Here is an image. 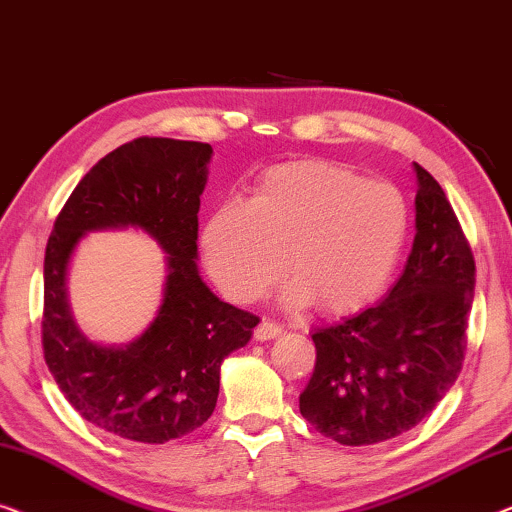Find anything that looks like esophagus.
Segmentation results:
<instances>
[{
  "instance_id": "1",
  "label": "esophagus",
  "mask_w": 512,
  "mask_h": 512,
  "mask_svg": "<svg viewBox=\"0 0 512 512\" xmlns=\"http://www.w3.org/2000/svg\"><path fill=\"white\" fill-rule=\"evenodd\" d=\"M280 334H283V327H280L278 322L266 320V318L259 320V325L255 327V338H257V341H271V338H276Z\"/></svg>"
}]
</instances>
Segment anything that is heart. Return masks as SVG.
I'll return each mask as SVG.
<instances>
[{"mask_svg":"<svg viewBox=\"0 0 512 512\" xmlns=\"http://www.w3.org/2000/svg\"><path fill=\"white\" fill-rule=\"evenodd\" d=\"M408 234V206L387 181L341 164L304 160L259 178L248 204L215 208L201 248L222 292L253 301L292 276L285 297L325 313L364 306L392 276ZM286 262H282V255Z\"/></svg>","mask_w":512,"mask_h":512,"instance_id":"obj_1","label":"heart"}]
</instances>
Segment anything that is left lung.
<instances>
[{
    "label": "left lung",
    "mask_w": 512,
    "mask_h": 512,
    "mask_svg": "<svg viewBox=\"0 0 512 512\" xmlns=\"http://www.w3.org/2000/svg\"><path fill=\"white\" fill-rule=\"evenodd\" d=\"M415 243L387 299L313 334L315 371L299 410L341 445L420 424L455 385L469 345L475 259L436 178L415 164Z\"/></svg>",
    "instance_id": "1"
}]
</instances>
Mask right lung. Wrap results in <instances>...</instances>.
Returning <instances> with one entry per match:
<instances>
[{
  "label": "right lung",
  "instance_id": "add662e5",
  "mask_svg": "<svg viewBox=\"0 0 512 512\" xmlns=\"http://www.w3.org/2000/svg\"><path fill=\"white\" fill-rule=\"evenodd\" d=\"M213 148L139 136L102 157L55 218L43 259V357L64 399L106 434L167 443L199 429L218 403L220 364L250 341L257 315L225 304L197 271L199 204ZM146 228L168 258L161 313L125 349H102L75 329L63 278L90 228Z\"/></svg>",
  "mask_w": 512,
  "mask_h": 512
}]
</instances>
